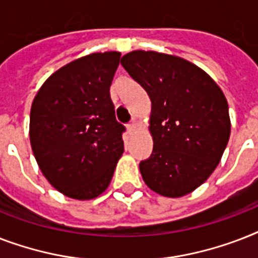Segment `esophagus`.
Returning a JSON list of instances; mask_svg holds the SVG:
<instances>
[{"mask_svg":"<svg viewBox=\"0 0 258 258\" xmlns=\"http://www.w3.org/2000/svg\"><path fill=\"white\" fill-rule=\"evenodd\" d=\"M127 128H128V133L133 134L134 131H135V130H137V123H135V121H133V123H131V124L127 125Z\"/></svg>","mask_w":258,"mask_h":258,"instance_id":"34e87169","label":"esophagus"}]
</instances>
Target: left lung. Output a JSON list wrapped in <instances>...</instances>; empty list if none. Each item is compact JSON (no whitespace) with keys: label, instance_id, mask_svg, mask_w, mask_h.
I'll return each instance as SVG.
<instances>
[{"label":"left lung","instance_id":"left-lung-1","mask_svg":"<svg viewBox=\"0 0 258 258\" xmlns=\"http://www.w3.org/2000/svg\"><path fill=\"white\" fill-rule=\"evenodd\" d=\"M120 64L151 100L154 149L139 165L142 178L159 196H187L208 180L228 146L230 116L222 89L174 54L133 50Z\"/></svg>","mask_w":258,"mask_h":258}]
</instances>
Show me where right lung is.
I'll return each mask as SVG.
<instances>
[{
    "mask_svg": "<svg viewBox=\"0 0 258 258\" xmlns=\"http://www.w3.org/2000/svg\"><path fill=\"white\" fill-rule=\"evenodd\" d=\"M120 52H96L68 62L38 89L29 138L42 175L72 200H95L108 188L124 151L109 87Z\"/></svg>",
    "mask_w": 258,
    "mask_h": 258,
    "instance_id": "right-lung-1",
    "label": "right lung"
}]
</instances>
